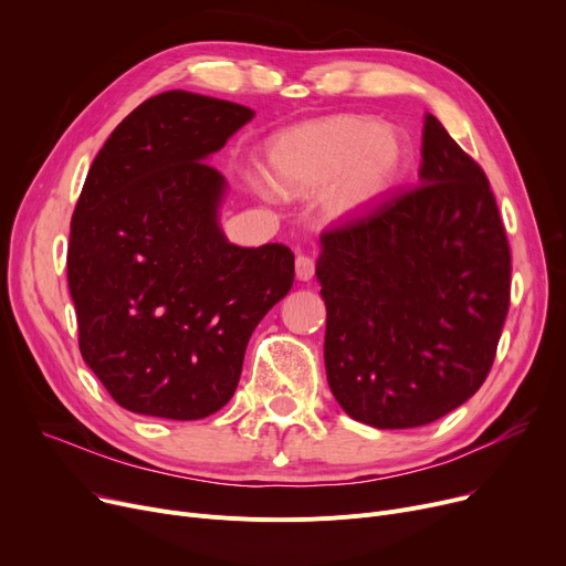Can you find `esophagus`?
<instances>
[{"instance_id": "1", "label": "esophagus", "mask_w": 566, "mask_h": 566, "mask_svg": "<svg viewBox=\"0 0 566 566\" xmlns=\"http://www.w3.org/2000/svg\"><path fill=\"white\" fill-rule=\"evenodd\" d=\"M314 271H316V263L312 256H307V254L295 256V277H298L301 282H310L314 277Z\"/></svg>"}]
</instances>
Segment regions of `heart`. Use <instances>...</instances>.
Masks as SVG:
<instances>
[{
	"mask_svg": "<svg viewBox=\"0 0 566 566\" xmlns=\"http://www.w3.org/2000/svg\"><path fill=\"white\" fill-rule=\"evenodd\" d=\"M403 146L380 118L337 114L295 126L268 144L263 167L271 186L298 199L321 195L333 220L367 213L403 171Z\"/></svg>",
	"mask_w": 566,
	"mask_h": 566,
	"instance_id": "obj_1",
	"label": "heart"
}]
</instances>
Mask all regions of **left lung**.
I'll return each instance as SVG.
<instances>
[{
	"instance_id": "obj_1",
	"label": "left lung",
	"mask_w": 566,
	"mask_h": 566,
	"mask_svg": "<svg viewBox=\"0 0 566 566\" xmlns=\"http://www.w3.org/2000/svg\"><path fill=\"white\" fill-rule=\"evenodd\" d=\"M325 374L376 429H412L486 380L510 312L512 254L489 178L424 116L420 186L321 235Z\"/></svg>"
}]
</instances>
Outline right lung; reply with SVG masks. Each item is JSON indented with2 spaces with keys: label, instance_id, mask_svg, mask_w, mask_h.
Wrapping results in <instances>:
<instances>
[{
  "label": "right lung",
  "instance_id": "1",
  "mask_svg": "<svg viewBox=\"0 0 566 566\" xmlns=\"http://www.w3.org/2000/svg\"><path fill=\"white\" fill-rule=\"evenodd\" d=\"M252 116L165 92L114 128L86 174L69 243L80 353L130 412H218L259 321L293 284L286 245L238 248L218 222L227 181L206 160Z\"/></svg>",
  "mask_w": 566,
  "mask_h": 566
}]
</instances>
